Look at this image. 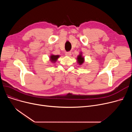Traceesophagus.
Returning <instances> with one entry per match:
<instances>
[{
  "mask_svg": "<svg viewBox=\"0 0 132 132\" xmlns=\"http://www.w3.org/2000/svg\"><path fill=\"white\" fill-rule=\"evenodd\" d=\"M71 54H72V53L71 52H70V51H69V52H66L65 53V55H67V56H71Z\"/></svg>",
  "mask_w": 132,
  "mask_h": 132,
  "instance_id": "1",
  "label": "esophagus"
}]
</instances>
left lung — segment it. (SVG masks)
I'll list each match as a JSON object with an SVG mask.
<instances>
[{"label":"left lung","instance_id":"obj_1","mask_svg":"<svg viewBox=\"0 0 132 132\" xmlns=\"http://www.w3.org/2000/svg\"><path fill=\"white\" fill-rule=\"evenodd\" d=\"M78 61L79 64L80 65H81L82 64H83V62H84V58H83L81 55H79L78 57Z\"/></svg>","mask_w":132,"mask_h":132}]
</instances>
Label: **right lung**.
Here are the masks:
<instances>
[{"instance_id":"obj_1","label":"right lung","mask_w":132,"mask_h":132,"mask_svg":"<svg viewBox=\"0 0 132 132\" xmlns=\"http://www.w3.org/2000/svg\"><path fill=\"white\" fill-rule=\"evenodd\" d=\"M59 57V55H52L51 56V57H50L51 60L52 61H56V60Z\"/></svg>"}]
</instances>
